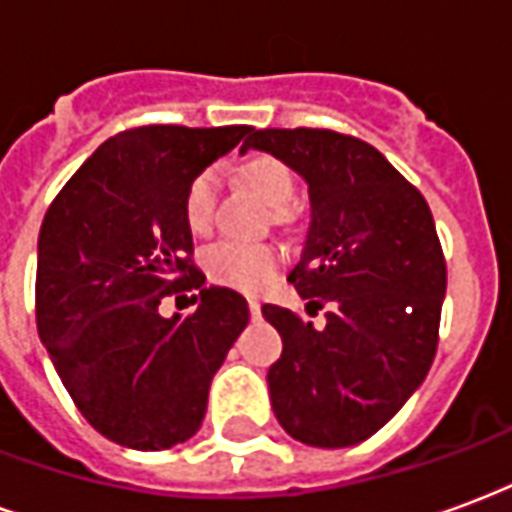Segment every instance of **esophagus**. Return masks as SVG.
Here are the masks:
<instances>
[{
    "label": "esophagus",
    "instance_id": "obj_1",
    "mask_svg": "<svg viewBox=\"0 0 512 512\" xmlns=\"http://www.w3.org/2000/svg\"><path fill=\"white\" fill-rule=\"evenodd\" d=\"M249 315H252V318H260V304H257V301H249Z\"/></svg>",
    "mask_w": 512,
    "mask_h": 512
}]
</instances>
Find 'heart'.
I'll use <instances>...</instances> for the list:
<instances>
[{
    "mask_svg": "<svg viewBox=\"0 0 512 512\" xmlns=\"http://www.w3.org/2000/svg\"><path fill=\"white\" fill-rule=\"evenodd\" d=\"M241 175L274 208V219H279V222L288 219V205L296 194V180L279 158H249L241 169ZM216 200H219L216 169H200L183 191V219L189 224V230H194V233L211 230L213 216H216ZM202 263H205V271L213 282L244 290V293H257L274 279L279 257L268 244L224 238V241H216L205 249Z\"/></svg>",
    "mask_w": 512,
    "mask_h": 512,
    "instance_id": "1",
    "label": "heart"
}]
</instances>
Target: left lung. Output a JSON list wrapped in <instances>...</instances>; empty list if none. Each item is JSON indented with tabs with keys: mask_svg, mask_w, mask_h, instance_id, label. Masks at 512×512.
I'll return each instance as SVG.
<instances>
[{
	"mask_svg": "<svg viewBox=\"0 0 512 512\" xmlns=\"http://www.w3.org/2000/svg\"><path fill=\"white\" fill-rule=\"evenodd\" d=\"M266 150L310 186L312 222L290 282L299 312L263 304L282 337L268 367L279 425L310 447L370 439L428 376L439 348L447 263L428 202L376 147L329 128L249 131L241 150Z\"/></svg>",
	"mask_w": 512,
	"mask_h": 512,
	"instance_id": "8db88e82",
	"label": "left lung"
}]
</instances>
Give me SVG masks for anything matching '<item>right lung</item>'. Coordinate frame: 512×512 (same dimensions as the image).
Instances as JSON below:
<instances>
[{
	"mask_svg": "<svg viewBox=\"0 0 512 512\" xmlns=\"http://www.w3.org/2000/svg\"><path fill=\"white\" fill-rule=\"evenodd\" d=\"M249 131H120L46 211L35 277L40 340L84 419L123 447L169 450L191 439L213 376L249 323L241 293L205 288L183 219L189 180ZM183 289L201 290L198 310L161 319L160 299Z\"/></svg>",
	"mask_w": 512,
	"mask_h": 512,
	"instance_id": "add662e5",
	"label": "right lung"
}]
</instances>
